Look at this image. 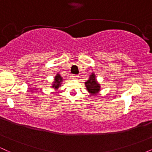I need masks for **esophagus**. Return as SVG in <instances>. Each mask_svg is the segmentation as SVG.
<instances>
[{"label":"esophagus","instance_id":"1","mask_svg":"<svg viewBox=\"0 0 152 152\" xmlns=\"http://www.w3.org/2000/svg\"><path fill=\"white\" fill-rule=\"evenodd\" d=\"M78 78V76H77V75H72V76H71V78H73V79H77Z\"/></svg>","mask_w":152,"mask_h":152}]
</instances>
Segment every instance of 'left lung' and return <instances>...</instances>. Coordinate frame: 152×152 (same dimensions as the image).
I'll return each mask as SVG.
<instances>
[{"mask_svg":"<svg viewBox=\"0 0 152 152\" xmlns=\"http://www.w3.org/2000/svg\"><path fill=\"white\" fill-rule=\"evenodd\" d=\"M84 83L86 87V90L91 95H96L101 91V85L97 81L96 76L94 73H92L90 75L88 79Z\"/></svg>","mask_w":152,"mask_h":152,"instance_id":"left-lung-1","label":"left lung"}]
</instances>
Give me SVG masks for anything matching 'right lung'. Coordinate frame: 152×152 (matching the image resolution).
Returning <instances> with one entry per match:
<instances>
[{
  "mask_svg": "<svg viewBox=\"0 0 152 152\" xmlns=\"http://www.w3.org/2000/svg\"><path fill=\"white\" fill-rule=\"evenodd\" d=\"M63 81H64V78H63L62 76L58 73H57L55 77H54L53 81L52 82L50 87L54 88V89H58L59 87H61V86Z\"/></svg>",
  "mask_w": 152,
  "mask_h": 152,
  "instance_id": "1",
  "label": "right lung"
}]
</instances>
